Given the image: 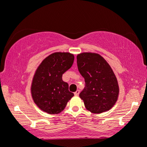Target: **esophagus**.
Here are the masks:
<instances>
[{
	"mask_svg": "<svg viewBox=\"0 0 147 147\" xmlns=\"http://www.w3.org/2000/svg\"><path fill=\"white\" fill-rule=\"evenodd\" d=\"M79 94H80V90H76V92H74V94H75V96H78L79 95Z\"/></svg>",
	"mask_w": 147,
	"mask_h": 147,
	"instance_id": "34e87169",
	"label": "esophagus"
}]
</instances>
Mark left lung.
<instances>
[{"label":"left lung","mask_w":147,"mask_h":147,"mask_svg":"<svg viewBox=\"0 0 147 147\" xmlns=\"http://www.w3.org/2000/svg\"><path fill=\"white\" fill-rule=\"evenodd\" d=\"M78 68L85 80V88L80 97L86 109L100 114L110 110L117 101L118 81L107 61L94 53H82L77 56Z\"/></svg>","instance_id":"1"}]
</instances>
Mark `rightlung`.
Masks as SVG:
<instances>
[{
	"label": "right lung",
	"mask_w": 147,
	"mask_h": 147,
	"mask_svg": "<svg viewBox=\"0 0 147 147\" xmlns=\"http://www.w3.org/2000/svg\"><path fill=\"white\" fill-rule=\"evenodd\" d=\"M74 56L69 53H52L41 62L36 70L31 85V95L35 103L48 114H58L63 110L74 96L62 75L73 65Z\"/></svg>",
	"instance_id": "1"
}]
</instances>
